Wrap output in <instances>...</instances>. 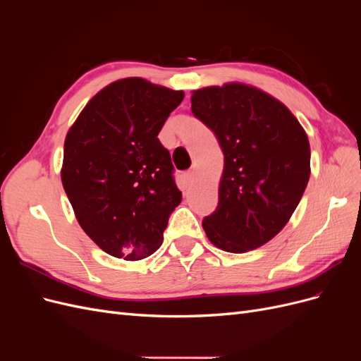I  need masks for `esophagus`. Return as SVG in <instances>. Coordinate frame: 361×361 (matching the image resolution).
Listing matches in <instances>:
<instances>
[{"instance_id":"esophagus-1","label":"esophagus","mask_w":361,"mask_h":361,"mask_svg":"<svg viewBox=\"0 0 361 361\" xmlns=\"http://www.w3.org/2000/svg\"><path fill=\"white\" fill-rule=\"evenodd\" d=\"M183 179H185V183H187V185H192V182H194V171L190 170V171L185 173L183 174Z\"/></svg>"}]
</instances>
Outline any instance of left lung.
Listing matches in <instances>:
<instances>
[{"mask_svg":"<svg viewBox=\"0 0 361 361\" xmlns=\"http://www.w3.org/2000/svg\"><path fill=\"white\" fill-rule=\"evenodd\" d=\"M191 111L224 154L216 209L203 218L209 241L228 253L267 244L289 221L310 178V145L295 116L244 84L206 87Z\"/></svg>","mask_w":361,"mask_h":361,"instance_id":"1","label":"left lung"}]
</instances>
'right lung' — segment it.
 <instances>
[{
	"instance_id": "right-lung-1",
	"label": "right lung",
	"mask_w": 361,
	"mask_h": 361,
	"mask_svg": "<svg viewBox=\"0 0 361 361\" xmlns=\"http://www.w3.org/2000/svg\"><path fill=\"white\" fill-rule=\"evenodd\" d=\"M183 92L143 78L106 85L64 141L61 182L82 231L105 253L145 259L161 247L182 192L158 134Z\"/></svg>"
}]
</instances>
